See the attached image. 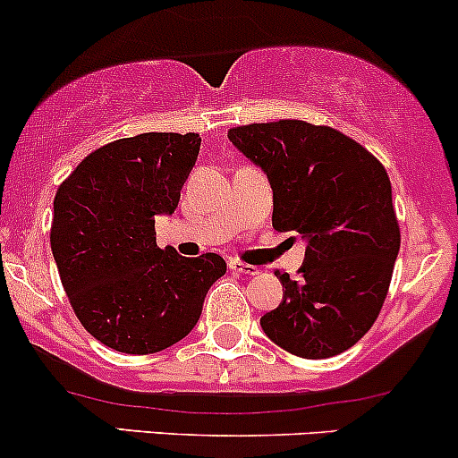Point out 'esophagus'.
Segmentation results:
<instances>
[{"mask_svg":"<svg viewBox=\"0 0 458 458\" xmlns=\"http://www.w3.org/2000/svg\"><path fill=\"white\" fill-rule=\"evenodd\" d=\"M229 268H233L235 273H242V276H258V273H260V268L258 267H253V264H244L240 260H231Z\"/></svg>","mask_w":458,"mask_h":458,"instance_id":"esophagus-1","label":"esophagus"}]
</instances>
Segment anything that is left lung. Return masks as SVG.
<instances>
[{
    "label": "left lung",
    "instance_id": "left-lung-1",
    "mask_svg": "<svg viewBox=\"0 0 458 458\" xmlns=\"http://www.w3.org/2000/svg\"><path fill=\"white\" fill-rule=\"evenodd\" d=\"M227 136L267 172L273 229L306 240L300 277L276 271L284 298L262 331L304 360L348 351L379 318L402 244L388 172L328 125L282 119Z\"/></svg>",
    "mask_w": 458,
    "mask_h": 458
}]
</instances>
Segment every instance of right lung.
Segmentation results:
<instances>
[{"mask_svg":"<svg viewBox=\"0 0 458 458\" xmlns=\"http://www.w3.org/2000/svg\"><path fill=\"white\" fill-rule=\"evenodd\" d=\"M200 136L148 131L94 149L59 185L50 247L83 328L127 355L158 352L196 327L218 253L185 258L157 244L154 216L174 214Z\"/></svg>","mask_w":458,"mask_h":458,"instance_id":"1","label":"right lung"}]
</instances>
